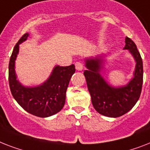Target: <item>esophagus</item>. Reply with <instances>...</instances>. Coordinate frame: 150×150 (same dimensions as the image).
<instances>
[{
  "instance_id": "34e87169",
  "label": "esophagus",
  "mask_w": 150,
  "mask_h": 150,
  "mask_svg": "<svg viewBox=\"0 0 150 150\" xmlns=\"http://www.w3.org/2000/svg\"><path fill=\"white\" fill-rule=\"evenodd\" d=\"M75 69H76L77 71H82V69H83V64H82V63L77 62L75 63Z\"/></svg>"
}]
</instances>
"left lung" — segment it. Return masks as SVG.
<instances>
[{
  "mask_svg": "<svg viewBox=\"0 0 150 150\" xmlns=\"http://www.w3.org/2000/svg\"><path fill=\"white\" fill-rule=\"evenodd\" d=\"M124 50H129L136 62L132 78L126 86L114 87L103 78L101 72L104 69L105 54L85 58L87 70H85L88 89L92 98V103L99 114L108 117L116 118L126 114L132 109L142 91L143 66L136 44L126 37Z\"/></svg>",
  "mask_w": 150,
  "mask_h": 150,
  "instance_id": "1",
  "label": "left lung"
}]
</instances>
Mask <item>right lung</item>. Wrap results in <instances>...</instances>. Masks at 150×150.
Here are the masks:
<instances>
[{
	"label": "right lung",
	"mask_w": 150,
	"mask_h": 150,
	"mask_svg": "<svg viewBox=\"0 0 150 150\" xmlns=\"http://www.w3.org/2000/svg\"><path fill=\"white\" fill-rule=\"evenodd\" d=\"M26 33L14 46L9 62V86L17 103L28 112L38 117L45 118L60 112L65 103L69 81L75 73V65H56L52 74L40 86H24L17 79L15 61L19 52V45L28 37Z\"/></svg>",
	"instance_id": "add662e5"
}]
</instances>
